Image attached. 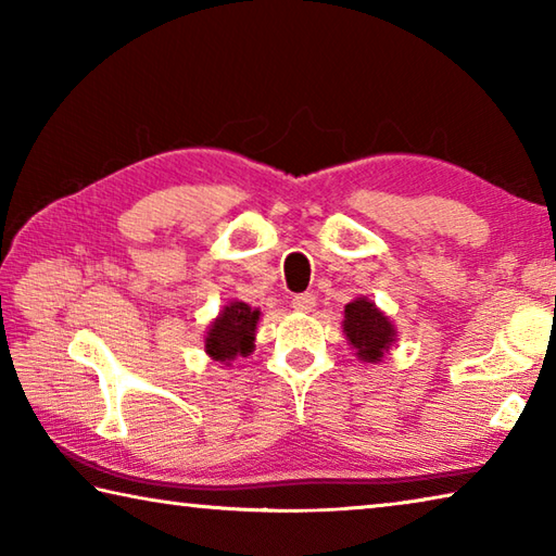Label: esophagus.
Instances as JSON below:
<instances>
[{
  "label": "esophagus",
  "instance_id": "34e87169",
  "mask_svg": "<svg viewBox=\"0 0 556 556\" xmlns=\"http://www.w3.org/2000/svg\"><path fill=\"white\" fill-rule=\"evenodd\" d=\"M291 306H294L296 312H312L316 306V294H312V291H306V294H296L291 299Z\"/></svg>",
  "mask_w": 556,
  "mask_h": 556
}]
</instances>
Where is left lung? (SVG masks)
Wrapping results in <instances>:
<instances>
[{
    "instance_id": "8db88e82",
    "label": "left lung",
    "mask_w": 556,
    "mask_h": 556,
    "mask_svg": "<svg viewBox=\"0 0 556 556\" xmlns=\"http://www.w3.org/2000/svg\"><path fill=\"white\" fill-rule=\"evenodd\" d=\"M345 336L357 351V357L368 363H378L382 353L394 341V328L390 318L375 308L368 299H355L345 306Z\"/></svg>"
}]
</instances>
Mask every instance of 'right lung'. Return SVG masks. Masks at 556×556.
I'll return each instance as SVG.
<instances>
[{"mask_svg":"<svg viewBox=\"0 0 556 556\" xmlns=\"http://www.w3.org/2000/svg\"><path fill=\"white\" fill-rule=\"evenodd\" d=\"M257 321L260 312L250 308L244 301H232L213 321L208 336H205V351H208L213 361L220 363L232 361L235 355L252 353Z\"/></svg>","mask_w":556,"mask_h":556,"instance_id":"right-lung-1","label":"right lung"}]
</instances>
